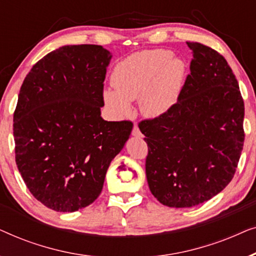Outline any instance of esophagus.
<instances>
[{
    "mask_svg": "<svg viewBox=\"0 0 256 256\" xmlns=\"http://www.w3.org/2000/svg\"><path fill=\"white\" fill-rule=\"evenodd\" d=\"M132 136H136V138H141V136H142L141 132H140V129H138V127L136 124L134 126V127H132Z\"/></svg>",
    "mask_w": 256,
    "mask_h": 256,
    "instance_id": "1",
    "label": "esophagus"
}]
</instances>
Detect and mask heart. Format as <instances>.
<instances>
[{"label":"heart","mask_w":256,"mask_h":256,"mask_svg":"<svg viewBox=\"0 0 256 256\" xmlns=\"http://www.w3.org/2000/svg\"><path fill=\"white\" fill-rule=\"evenodd\" d=\"M186 79V65L166 48L136 52L118 62L112 73L114 90H104V100L118 116L132 110L140 99L146 116L166 114L177 104Z\"/></svg>","instance_id":"obj_1"}]
</instances>
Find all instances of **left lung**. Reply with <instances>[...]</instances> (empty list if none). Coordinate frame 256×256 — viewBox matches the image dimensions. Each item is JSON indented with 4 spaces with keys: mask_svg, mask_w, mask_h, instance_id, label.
I'll return each instance as SVG.
<instances>
[{
    "mask_svg": "<svg viewBox=\"0 0 256 256\" xmlns=\"http://www.w3.org/2000/svg\"><path fill=\"white\" fill-rule=\"evenodd\" d=\"M194 59L177 104L143 120L150 191L169 208H192L225 188L242 152L244 104L226 59L213 48L186 42Z\"/></svg>",
    "mask_w": 256,
    "mask_h": 256,
    "instance_id": "left-lung-1",
    "label": "left lung"
}]
</instances>
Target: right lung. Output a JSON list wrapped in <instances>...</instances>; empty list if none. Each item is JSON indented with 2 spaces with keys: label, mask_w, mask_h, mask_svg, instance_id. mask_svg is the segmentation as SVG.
Here are the masks:
<instances>
[{
  "label": "right lung",
  "mask_w": 256,
  "mask_h": 256,
  "mask_svg": "<svg viewBox=\"0 0 256 256\" xmlns=\"http://www.w3.org/2000/svg\"><path fill=\"white\" fill-rule=\"evenodd\" d=\"M110 52L66 45L38 60L20 87L14 113L15 158L32 196L57 212L96 200L130 121H104V82Z\"/></svg>",
  "instance_id": "obj_1"
}]
</instances>
